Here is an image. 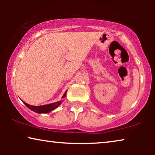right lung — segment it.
<instances>
[{"mask_svg": "<svg viewBox=\"0 0 155 155\" xmlns=\"http://www.w3.org/2000/svg\"><path fill=\"white\" fill-rule=\"evenodd\" d=\"M66 92L67 91H65V94H63V96L62 97L63 98H64L65 97V95H66ZM61 102H62V100L57 101V102L49 104H46V105H42V106H31V105L28 104H27L26 102H25V101H23V103H24L29 109H31V111H35L36 113H38V114L48 113V112L51 111L55 109H56L58 106H60Z\"/></svg>", "mask_w": 155, "mask_h": 155, "instance_id": "right-lung-1", "label": "right lung"}]
</instances>
